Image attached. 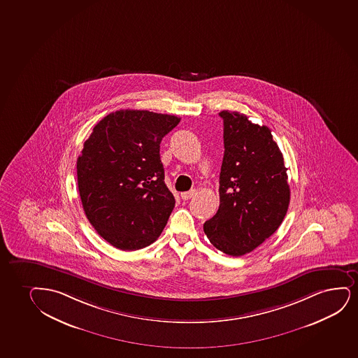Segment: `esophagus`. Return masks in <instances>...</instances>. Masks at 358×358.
Returning a JSON list of instances; mask_svg holds the SVG:
<instances>
[{
    "instance_id": "esophagus-1",
    "label": "esophagus",
    "mask_w": 358,
    "mask_h": 358,
    "mask_svg": "<svg viewBox=\"0 0 358 358\" xmlns=\"http://www.w3.org/2000/svg\"><path fill=\"white\" fill-rule=\"evenodd\" d=\"M196 189H190L188 190V192H183V193H181V198L183 199V200H188V199H192L193 196H195L196 195Z\"/></svg>"
}]
</instances>
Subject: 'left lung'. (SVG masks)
Wrapping results in <instances>:
<instances>
[{"label": "left lung", "instance_id": "obj_1", "mask_svg": "<svg viewBox=\"0 0 358 358\" xmlns=\"http://www.w3.org/2000/svg\"><path fill=\"white\" fill-rule=\"evenodd\" d=\"M224 157L220 208L205 222L210 243L225 255L253 251L282 223L289 205L287 168L266 125L238 112L222 110Z\"/></svg>", "mask_w": 358, "mask_h": 358}]
</instances>
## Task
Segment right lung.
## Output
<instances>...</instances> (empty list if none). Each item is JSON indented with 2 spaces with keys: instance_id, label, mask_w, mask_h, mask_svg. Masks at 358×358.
Masks as SVG:
<instances>
[{
  "instance_id": "add662e5",
  "label": "right lung",
  "mask_w": 358,
  "mask_h": 358,
  "mask_svg": "<svg viewBox=\"0 0 358 358\" xmlns=\"http://www.w3.org/2000/svg\"><path fill=\"white\" fill-rule=\"evenodd\" d=\"M181 118L120 110L94 127L77 159L85 216L115 248L136 251L155 243L175 208L164 182L160 142Z\"/></svg>"
}]
</instances>
